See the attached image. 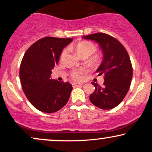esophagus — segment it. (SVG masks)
<instances>
[{
	"label": "esophagus",
	"mask_w": 152,
	"mask_h": 152,
	"mask_svg": "<svg viewBox=\"0 0 152 152\" xmlns=\"http://www.w3.org/2000/svg\"><path fill=\"white\" fill-rule=\"evenodd\" d=\"M81 85H83V83H72L73 87H76V86H81Z\"/></svg>",
	"instance_id": "1"
}]
</instances>
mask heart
Segmentation results:
<instances>
[{"label":"heart","instance_id":"obj_1","mask_svg":"<svg viewBox=\"0 0 152 152\" xmlns=\"http://www.w3.org/2000/svg\"><path fill=\"white\" fill-rule=\"evenodd\" d=\"M75 50L76 51V53L80 57H88L89 56L91 55L92 53H94L96 51V46L93 43L90 42V41H81V42L78 43L77 44H76V46L74 47ZM66 53V50H64L62 51L61 54L60 59L61 61H62L64 58ZM98 56H94L92 57V61H95L97 60ZM86 72V70L84 69H76V70L73 71L71 72V78H74L75 80H80L81 78L82 74H84Z\"/></svg>","mask_w":152,"mask_h":152}]
</instances>
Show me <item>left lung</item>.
I'll return each mask as SVG.
<instances>
[{"label": "left lung", "instance_id": "1", "mask_svg": "<svg viewBox=\"0 0 152 152\" xmlns=\"http://www.w3.org/2000/svg\"><path fill=\"white\" fill-rule=\"evenodd\" d=\"M83 38L98 43L104 54L96 71L98 76H104V86L92 82L95 91L89 96L91 102L99 109H113L123 101L129 89L133 75L129 56L117 39L106 34L96 33Z\"/></svg>", "mask_w": 152, "mask_h": 152}]
</instances>
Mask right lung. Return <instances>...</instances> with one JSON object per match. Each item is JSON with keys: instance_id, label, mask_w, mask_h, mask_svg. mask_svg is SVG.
<instances>
[{"instance_id": "right-lung-1", "label": "right lung", "mask_w": 152, "mask_h": 152, "mask_svg": "<svg viewBox=\"0 0 152 152\" xmlns=\"http://www.w3.org/2000/svg\"><path fill=\"white\" fill-rule=\"evenodd\" d=\"M72 38L45 37L28 48L20 64V83L28 100L44 113L58 111L66 105L73 89L69 82L50 79L62 50Z\"/></svg>"}]
</instances>
